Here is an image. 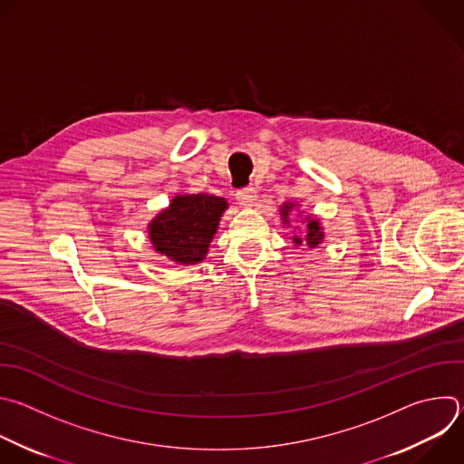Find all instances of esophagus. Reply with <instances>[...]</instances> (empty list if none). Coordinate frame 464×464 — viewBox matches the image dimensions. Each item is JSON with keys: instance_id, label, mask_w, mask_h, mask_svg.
<instances>
[{"instance_id": "1", "label": "esophagus", "mask_w": 464, "mask_h": 464, "mask_svg": "<svg viewBox=\"0 0 464 464\" xmlns=\"http://www.w3.org/2000/svg\"><path fill=\"white\" fill-rule=\"evenodd\" d=\"M237 200L242 208H253L255 206V200H256V191L255 188H246V189H240L237 191Z\"/></svg>"}]
</instances>
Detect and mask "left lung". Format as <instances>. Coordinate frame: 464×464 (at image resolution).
<instances>
[{
  "label": "left lung",
  "mask_w": 464,
  "mask_h": 464,
  "mask_svg": "<svg viewBox=\"0 0 464 464\" xmlns=\"http://www.w3.org/2000/svg\"><path fill=\"white\" fill-rule=\"evenodd\" d=\"M296 208H300L296 202H284V204L280 206V218H282V224H284L285 227L291 226L289 215H291V211H295ZM300 215H302V211L296 213L298 218H300ZM300 222H302V227H304V235H293V237H291L293 244H295V246L305 244L307 247H312V249L319 247V246L324 242V227H323L321 220H319L317 217L305 215V217H302Z\"/></svg>",
  "instance_id": "left-lung-1"
}]
</instances>
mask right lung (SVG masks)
Masks as SVG:
<instances>
[{
	"label": "right lung",
	"instance_id": "obj_1",
	"mask_svg": "<svg viewBox=\"0 0 464 464\" xmlns=\"http://www.w3.org/2000/svg\"><path fill=\"white\" fill-rule=\"evenodd\" d=\"M227 206L226 198L208 193L175 195L169 206L147 224L152 249L180 266L200 264Z\"/></svg>",
	"mask_w": 464,
	"mask_h": 464
}]
</instances>
